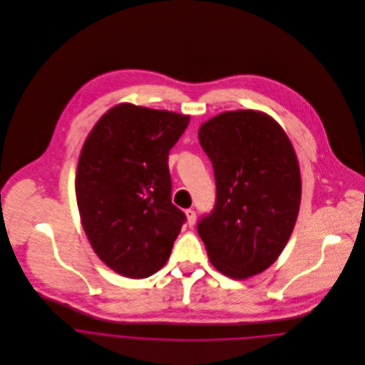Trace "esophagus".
Masks as SVG:
<instances>
[{
	"mask_svg": "<svg viewBox=\"0 0 365 365\" xmlns=\"http://www.w3.org/2000/svg\"><path fill=\"white\" fill-rule=\"evenodd\" d=\"M185 215H186V219H187V225L189 226H193L195 222H196V213L193 209H187L185 210Z\"/></svg>",
	"mask_w": 365,
	"mask_h": 365,
	"instance_id": "34e87169",
	"label": "esophagus"
}]
</instances>
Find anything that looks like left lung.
I'll list each match as a JSON object with an SVG mask.
<instances>
[{"label": "left lung", "instance_id": "1", "mask_svg": "<svg viewBox=\"0 0 365 365\" xmlns=\"http://www.w3.org/2000/svg\"><path fill=\"white\" fill-rule=\"evenodd\" d=\"M216 203L197 233L212 265L233 279L264 272L281 255L301 205V172L285 130L259 110L223 111L199 128Z\"/></svg>", "mask_w": 365, "mask_h": 365}]
</instances>
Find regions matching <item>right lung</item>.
<instances>
[{"mask_svg":"<svg viewBox=\"0 0 365 365\" xmlns=\"http://www.w3.org/2000/svg\"><path fill=\"white\" fill-rule=\"evenodd\" d=\"M189 121L120 103L83 145L76 172L81 225L96 255L118 275L148 278L170 257L186 216L170 199L168 158Z\"/></svg>","mask_w":365,"mask_h":365,"instance_id":"1","label":"right lung"}]
</instances>
